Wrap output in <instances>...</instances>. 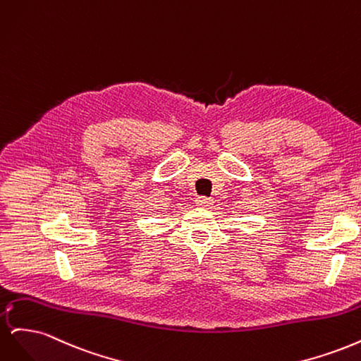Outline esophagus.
Instances as JSON below:
<instances>
[{
    "mask_svg": "<svg viewBox=\"0 0 361 361\" xmlns=\"http://www.w3.org/2000/svg\"><path fill=\"white\" fill-rule=\"evenodd\" d=\"M212 199H207V197H197L195 199V204L200 206V207H211L212 206Z\"/></svg>",
    "mask_w": 361,
    "mask_h": 361,
    "instance_id": "obj_1",
    "label": "esophagus"
}]
</instances>
